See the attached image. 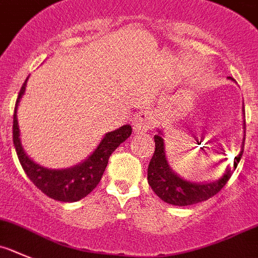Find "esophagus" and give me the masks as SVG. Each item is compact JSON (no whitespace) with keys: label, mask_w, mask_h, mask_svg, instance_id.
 Here are the masks:
<instances>
[{"label":"esophagus","mask_w":258,"mask_h":258,"mask_svg":"<svg viewBox=\"0 0 258 258\" xmlns=\"http://www.w3.org/2000/svg\"><path fill=\"white\" fill-rule=\"evenodd\" d=\"M134 130L136 132H148L153 126V117L149 112H139L134 117Z\"/></svg>","instance_id":"34e87169"}]
</instances>
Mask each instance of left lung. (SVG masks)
<instances>
[{
    "instance_id": "1",
    "label": "left lung",
    "mask_w": 258,
    "mask_h": 258,
    "mask_svg": "<svg viewBox=\"0 0 258 258\" xmlns=\"http://www.w3.org/2000/svg\"><path fill=\"white\" fill-rule=\"evenodd\" d=\"M229 80L234 81V78L229 77ZM243 118L244 115V105H243ZM243 128H244L245 136V120L243 119ZM162 131L158 128V134L154 136L155 150L153 158L150 159L149 167H148V182L153 191L157 194L163 202L172 206L185 207L191 204L199 203V202L207 201L211 197L220 191L225 186L229 178L233 175V171L238 166L239 161L243 155L244 150V136H243L242 149L239 152L238 157L234 158V164L231 168L227 169L222 177L212 181H204V182H192V181L185 180L171 168L166 157V148H164V140L162 138Z\"/></svg>"
}]
</instances>
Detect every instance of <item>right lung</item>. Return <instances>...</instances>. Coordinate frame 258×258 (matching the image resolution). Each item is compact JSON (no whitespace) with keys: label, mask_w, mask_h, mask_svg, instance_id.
Returning <instances> with one entry per match:
<instances>
[{"label":"right lung","mask_w":258,"mask_h":258,"mask_svg":"<svg viewBox=\"0 0 258 258\" xmlns=\"http://www.w3.org/2000/svg\"><path fill=\"white\" fill-rule=\"evenodd\" d=\"M29 78V77H28ZM23 83L19 96L15 104L13 124V141L16 154L19 158L24 172L29 180L43 194L59 202H77L89 196L90 192L100 182L103 173L108 164L109 157L120 144L131 136L132 128L130 124L119 127L118 130L104 135V138L96 146V149L86 158L85 161L69 168H47L36 163L25 153L20 140V130L18 123V106L25 92L27 81Z\"/></svg>","instance_id":"obj_1"}]
</instances>
